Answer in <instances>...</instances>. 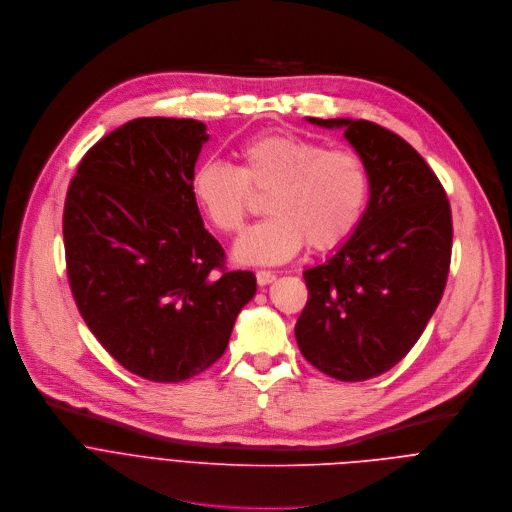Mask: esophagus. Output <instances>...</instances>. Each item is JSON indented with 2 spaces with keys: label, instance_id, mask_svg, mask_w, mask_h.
<instances>
[{
  "label": "esophagus",
  "instance_id": "1",
  "mask_svg": "<svg viewBox=\"0 0 512 512\" xmlns=\"http://www.w3.org/2000/svg\"><path fill=\"white\" fill-rule=\"evenodd\" d=\"M274 278H276V274L270 272V270H258V272H256V282H258L260 286H266V284L274 282Z\"/></svg>",
  "mask_w": 512,
  "mask_h": 512
}]
</instances>
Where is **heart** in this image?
I'll return each instance as SVG.
<instances>
[{
    "label": "heart",
    "mask_w": 512,
    "mask_h": 512,
    "mask_svg": "<svg viewBox=\"0 0 512 512\" xmlns=\"http://www.w3.org/2000/svg\"><path fill=\"white\" fill-rule=\"evenodd\" d=\"M238 167L203 159L191 175V193L226 236L238 234L252 210V191L268 193L270 214L236 244L246 264H280L304 244L311 250L341 246L359 226L371 177L353 149H327L286 131L254 135L238 145Z\"/></svg>",
    "instance_id": "heart-1"
}]
</instances>
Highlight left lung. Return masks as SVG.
Wrapping results in <instances>:
<instances>
[{
    "label": "left lung",
    "instance_id": "left-lung-1",
    "mask_svg": "<svg viewBox=\"0 0 512 512\" xmlns=\"http://www.w3.org/2000/svg\"><path fill=\"white\" fill-rule=\"evenodd\" d=\"M309 121L345 129L367 163L371 197L349 240L304 270L309 300L294 335L304 359L325 375L365 381L410 353L436 311L452 256L450 201L399 135L371 121Z\"/></svg>",
    "mask_w": 512,
    "mask_h": 512
}]
</instances>
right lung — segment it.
I'll list each match as a JSON object with an SVG mask.
<instances>
[{
    "label": "right lung",
    "mask_w": 512,
    "mask_h": 512,
    "mask_svg": "<svg viewBox=\"0 0 512 512\" xmlns=\"http://www.w3.org/2000/svg\"><path fill=\"white\" fill-rule=\"evenodd\" d=\"M208 139L193 119L129 121L86 151L66 193V272L78 311L111 357L157 383L214 365L256 292L250 270L226 268L191 193Z\"/></svg>",
    "instance_id": "1"
}]
</instances>
